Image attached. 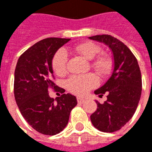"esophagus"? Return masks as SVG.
I'll return each mask as SVG.
<instances>
[{"instance_id":"1","label":"esophagus","mask_w":152,"mask_h":152,"mask_svg":"<svg viewBox=\"0 0 152 152\" xmlns=\"http://www.w3.org/2000/svg\"><path fill=\"white\" fill-rule=\"evenodd\" d=\"M77 102H79V103H84L85 102V100L83 99V98H81V97H77Z\"/></svg>"}]
</instances>
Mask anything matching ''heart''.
Wrapping results in <instances>:
<instances>
[{
    "mask_svg": "<svg viewBox=\"0 0 152 152\" xmlns=\"http://www.w3.org/2000/svg\"><path fill=\"white\" fill-rule=\"evenodd\" d=\"M74 51L84 56L87 60H91V67L100 75L107 76L112 72L113 61L107 56H99L100 47L96 45L87 42L75 46ZM52 69L58 76H62L67 72V54L63 50H58L52 59ZM98 85V79L93 73L82 75H73L67 79L66 87L71 93L77 96H85L91 89Z\"/></svg>",
    "mask_w": 152,
    "mask_h": 152,
    "instance_id": "obj_1",
    "label": "heart"
}]
</instances>
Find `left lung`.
<instances>
[{"instance_id":"obj_1","label":"left lung","mask_w":152,"mask_h":152,"mask_svg":"<svg viewBox=\"0 0 152 152\" xmlns=\"http://www.w3.org/2000/svg\"><path fill=\"white\" fill-rule=\"evenodd\" d=\"M89 39L107 45L113 56V70L110 78L95 91L99 96L107 93V100L103 104L96 101L97 109L91 116L95 128L112 133L125 125L136 111L142 91L141 73L137 59L119 39L109 34Z\"/></svg>"}]
</instances>
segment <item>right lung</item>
Returning a JSON list of instances; mask_svg holds the SVG:
<instances>
[{"mask_svg":"<svg viewBox=\"0 0 152 152\" xmlns=\"http://www.w3.org/2000/svg\"><path fill=\"white\" fill-rule=\"evenodd\" d=\"M69 40L47 38L39 41L20 56L15 68L14 96L19 111L34 129L46 135L62 131L77 105L71 94H63L55 102L48 93L50 88L57 87L52 81L53 56Z\"/></svg>","mask_w":152,"mask_h":152,"instance_id":"1","label":"right lung"}]
</instances>
